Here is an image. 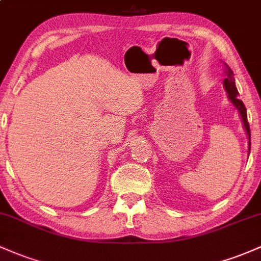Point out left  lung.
<instances>
[{"label":"left lung","mask_w":261,"mask_h":261,"mask_svg":"<svg viewBox=\"0 0 261 261\" xmlns=\"http://www.w3.org/2000/svg\"><path fill=\"white\" fill-rule=\"evenodd\" d=\"M226 79L223 80V86L224 89H226L227 94H228L229 100L232 101L233 106L237 108V110L239 112V115H241L242 121H243L244 128L247 131L248 137H249V152H250V127H249V122H248V118H247V109H245L243 101L241 99H238V95L239 93L237 91V87H236V82H234V77H233V71L230 70L228 66L226 65Z\"/></svg>","instance_id":"8db88e82"}]
</instances>
